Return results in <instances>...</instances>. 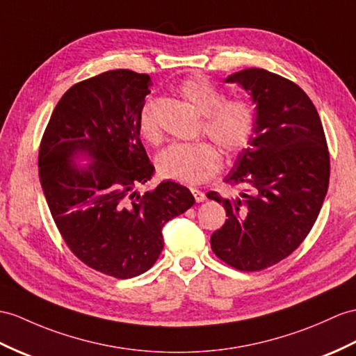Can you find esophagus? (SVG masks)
I'll return each instance as SVG.
<instances>
[{
    "instance_id": "esophagus-1",
    "label": "esophagus",
    "mask_w": 356,
    "mask_h": 356,
    "mask_svg": "<svg viewBox=\"0 0 356 356\" xmlns=\"http://www.w3.org/2000/svg\"><path fill=\"white\" fill-rule=\"evenodd\" d=\"M190 192H192V195L195 196V201H196V202H204V201H205V193L202 192V190H199V188H190Z\"/></svg>"
}]
</instances>
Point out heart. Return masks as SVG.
<instances>
[{
	"label": "heart",
	"mask_w": 356,
	"mask_h": 356,
	"mask_svg": "<svg viewBox=\"0 0 356 356\" xmlns=\"http://www.w3.org/2000/svg\"><path fill=\"white\" fill-rule=\"evenodd\" d=\"M178 93L202 113V131L218 143L227 157H236L252 140L257 115L249 101L223 99L222 92L202 75H192L181 81ZM138 129L148 142L159 140V127L151 101L145 102L140 110ZM219 169L220 155L210 142L172 143L157 157V170L163 178L187 186L204 183Z\"/></svg>",
	"instance_id": "obj_1"
}]
</instances>
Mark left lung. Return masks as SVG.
I'll use <instances>...</instances> for the list:
<instances>
[{
    "mask_svg": "<svg viewBox=\"0 0 356 356\" xmlns=\"http://www.w3.org/2000/svg\"><path fill=\"white\" fill-rule=\"evenodd\" d=\"M252 93L257 127L227 184L246 188L232 199L207 196L225 207L227 220L211 236L219 259L241 272L282 261L307 238L329 186V151L313 101L296 83L250 67L227 78Z\"/></svg>",
    "mask_w": 356,
    "mask_h": 356,
    "instance_id": "left-lung-1",
    "label": "left lung"
}]
</instances>
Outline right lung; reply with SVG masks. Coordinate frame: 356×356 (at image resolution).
<instances>
[{"label":"right lung","mask_w":356,"mask_h":356,"mask_svg":"<svg viewBox=\"0 0 356 356\" xmlns=\"http://www.w3.org/2000/svg\"><path fill=\"white\" fill-rule=\"evenodd\" d=\"M149 86V75L129 69L74 84L39 146L40 184L60 236L81 263L118 280L149 270L163 250L164 223L195 204L173 181L136 192L155 172L138 129ZM76 152L94 159L88 170L70 163Z\"/></svg>","instance_id":"1"}]
</instances>
